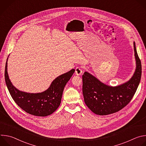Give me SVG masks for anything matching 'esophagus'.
I'll list each match as a JSON object with an SVG mask.
<instances>
[{"mask_svg":"<svg viewBox=\"0 0 146 146\" xmlns=\"http://www.w3.org/2000/svg\"><path fill=\"white\" fill-rule=\"evenodd\" d=\"M82 69H81L80 68L77 67V68H76L75 73H76V75H77V76H80V75L82 74Z\"/></svg>","mask_w":146,"mask_h":146,"instance_id":"1","label":"esophagus"}]
</instances>
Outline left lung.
Here are the masks:
<instances>
[{"label":"left lung","instance_id":"left-lung-1","mask_svg":"<svg viewBox=\"0 0 146 146\" xmlns=\"http://www.w3.org/2000/svg\"><path fill=\"white\" fill-rule=\"evenodd\" d=\"M136 68L132 78L123 84L109 86L100 82L90 73L82 75V94L88 108L95 114L105 115L116 113L130 102L140 81L141 61L133 42Z\"/></svg>","mask_w":146,"mask_h":146}]
</instances>
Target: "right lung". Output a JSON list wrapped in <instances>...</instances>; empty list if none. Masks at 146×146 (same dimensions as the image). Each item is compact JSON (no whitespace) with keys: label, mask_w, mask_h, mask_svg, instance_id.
Returning <instances> with one entry per match:
<instances>
[{"label":"right lung","mask_w":146,"mask_h":146,"mask_svg":"<svg viewBox=\"0 0 146 146\" xmlns=\"http://www.w3.org/2000/svg\"><path fill=\"white\" fill-rule=\"evenodd\" d=\"M7 59L5 72V81L11 96L17 105L25 112L35 116L46 117L53 113L60 105L64 89L75 70L73 69L56 77L45 91L31 94L21 91L12 84L7 73Z\"/></svg>","instance_id":"add662e5"}]
</instances>
